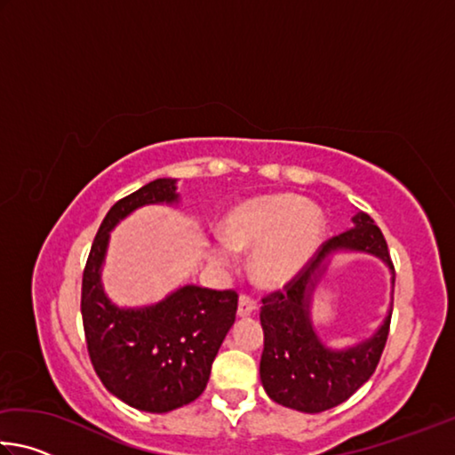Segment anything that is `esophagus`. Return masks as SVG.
I'll return each instance as SVG.
<instances>
[{
    "label": "esophagus",
    "instance_id": "1",
    "mask_svg": "<svg viewBox=\"0 0 455 455\" xmlns=\"http://www.w3.org/2000/svg\"><path fill=\"white\" fill-rule=\"evenodd\" d=\"M257 313V301L249 295H243L238 299V307H236V315L238 317H249V315Z\"/></svg>",
    "mask_w": 455,
    "mask_h": 455
}]
</instances>
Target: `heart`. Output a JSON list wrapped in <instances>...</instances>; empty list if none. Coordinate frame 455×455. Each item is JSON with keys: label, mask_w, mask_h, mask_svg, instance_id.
I'll return each mask as SVG.
<instances>
[{"label": "heart", "mask_w": 455, "mask_h": 455, "mask_svg": "<svg viewBox=\"0 0 455 455\" xmlns=\"http://www.w3.org/2000/svg\"><path fill=\"white\" fill-rule=\"evenodd\" d=\"M321 209L297 195L251 198L230 211L212 244L219 265L235 263L236 251H251L252 276L265 287H283L303 271L325 236Z\"/></svg>", "instance_id": "b5f03b06"}]
</instances>
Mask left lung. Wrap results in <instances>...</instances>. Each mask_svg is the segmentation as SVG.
Listing matches in <instances>:
<instances>
[{
    "instance_id": "obj_1",
    "label": "left lung",
    "mask_w": 455,
    "mask_h": 455,
    "mask_svg": "<svg viewBox=\"0 0 455 455\" xmlns=\"http://www.w3.org/2000/svg\"><path fill=\"white\" fill-rule=\"evenodd\" d=\"M353 227L321 246L303 273L284 291L271 292L260 307L265 349L260 355V381L267 395L279 405L303 413H321L349 399L373 375L389 335L391 307L371 337L343 349L321 341L311 319L313 292L331 259L341 252H367L391 271L394 305L395 271L379 227L365 212L353 214Z\"/></svg>"
}]
</instances>
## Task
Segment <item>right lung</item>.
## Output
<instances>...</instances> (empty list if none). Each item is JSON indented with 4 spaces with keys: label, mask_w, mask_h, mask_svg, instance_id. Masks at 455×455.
<instances>
[{
    "label": "right lung",
    "mask_w": 455,
    "mask_h": 455,
    "mask_svg": "<svg viewBox=\"0 0 455 455\" xmlns=\"http://www.w3.org/2000/svg\"><path fill=\"white\" fill-rule=\"evenodd\" d=\"M179 200L176 179H156L118 200L98 228L82 279L92 365L112 395L148 413L179 410L203 394L236 315L235 291L198 284H184L144 307H120L106 295L102 267L114 227L142 206Z\"/></svg>",
    "instance_id": "obj_1"
}]
</instances>
